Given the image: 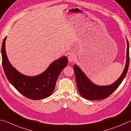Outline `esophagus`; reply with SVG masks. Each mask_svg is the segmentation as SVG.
<instances>
[{
    "label": "esophagus",
    "mask_w": 131,
    "mask_h": 131,
    "mask_svg": "<svg viewBox=\"0 0 131 131\" xmlns=\"http://www.w3.org/2000/svg\"><path fill=\"white\" fill-rule=\"evenodd\" d=\"M75 59H76V56L74 54L71 53L68 56V60L70 62H73L74 60H75Z\"/></svg>",
    "instance_id": "34e87169"
}]
</instances>
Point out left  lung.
<instances>
[{
  "instance_id": "obj_1",
  "label": "left lung",
  "mask_w": 131,
  "mask_h": 131,
  "mask_svg": "<svg viewBox=\"0 0 131 131\" xmlns=\"http://www.w3.org/2000/svg\"><path fill=\"white\" fill-rule=\"evenodd\" d=\"M127 39V38H126ZM127 59L125 66L120 77L113 84L105 86L97 85L92 82L79 66L74 65V71L78 92L83 98L90 100H99L107 98L117 88L127 74L129 63V43L127 39Z\"/></svg>"
}]
</instances>
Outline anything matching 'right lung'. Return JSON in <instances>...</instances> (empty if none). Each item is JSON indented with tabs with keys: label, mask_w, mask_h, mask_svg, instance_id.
<instances>
[{
	"label": "right lung",
	"mask_w": 131,
	"mask_h": 131,
	"mask_svg": "<svg viewBox=\"0 0 131 131\" xmlns=\"http://www.w3.org/2000/svg\"><path fill=\"white\" fill-rule=\"evenodd\" d=\"M2 46V65L9 82L23 96L37 100L47 98L53 93L59 74L68 63V58L63 56L54 61L43 72L35 76L23 74L12 66L7 56L6 40Z\"/></svg>",
	"instance_id": "obj_1"
}]
</instances>
